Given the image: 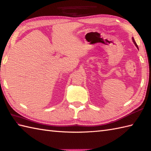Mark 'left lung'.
Returning <instances> with one entry per match:
<instances>
[{"label":"left lung","instance_id":"left-lung-1","mask_svg":"<svg viewBox=\"0 0 151 151\" xmlns=\"http://www.w3.org/2000/svg\"><path fill=\"white\" fill-rule=\"evenodd\" d=\"M132 41H133V42H134V45H136V47H137V49H138V47H137V44H136V41H135V40H134V38H133V37H132Z\"/></svg>","mask_w":151,"mask_h":151}]
</instances>
